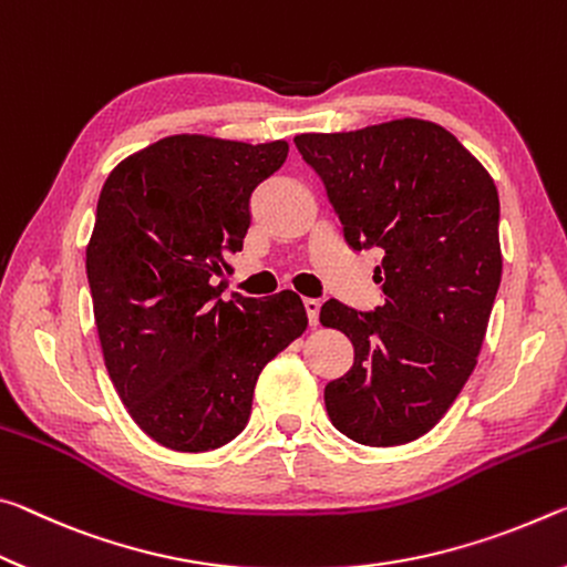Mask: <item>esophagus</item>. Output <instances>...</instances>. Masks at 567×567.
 <instances>
[{"label":"esophagus","instance_id":"esophagus-1","mask_svg":"<svg viewBox=\"0 0 567 567\" xmlns=\"http://www.w3.org/2000/svg\"><path fill=\"white\" fill-rule=\"evenodd\" d=\"M303 309H306V317H309L311 327H317V323H319V311H321V301L319 299H303Z\"/></svg>","mask_w":567,"mask_h":567}]
</instances>
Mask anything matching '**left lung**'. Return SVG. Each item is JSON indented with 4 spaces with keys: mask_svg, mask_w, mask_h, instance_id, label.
<instances>
[{
    "mask_svg": "<svg viewBox=\"0 0 567 567\" xmlns=\"http://www.w3.org/2000/svg\"><path fill=\"white\" fill-rule=\"evenodd\" d=\"M293 143L323 181L347 244L384 250L374 271L382 306H321L323 327L354 344V364L323 389L331 424L369 447L406 444L442 420L477 364L503 276L495 181L430 120Z\"/></svg>",
    "mask_w": 567,
    "mask_h": 567,
    "instance_id": "left-lung-1",
    "label": "left lung"
}]
</instances>
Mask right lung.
I'll return each mask as SVG.
<instances>
[{"label":"right lung","instance_id":"1","mask_svg":"<svg viewBox=\"0 0 567 567\" xmlns=\"http://www.w3.org/2000/svg\"><path fill=\"white\" fill-rule=\"evenodd\" d=\"M289 143L171 135L102 185L87 244L92 311L125 410L163 447L208 452L244 432L261 369L306 331L299 293L220 299L250 193Z\"/></svg>","mask_w":567,"mask_h":567}]
</instances>
